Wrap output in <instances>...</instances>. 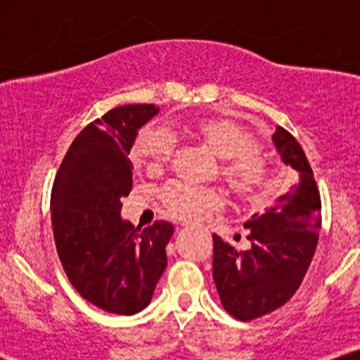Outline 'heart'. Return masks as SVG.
Instances as JSON below:
<instances>
[{"mask_svg":"<svg viewBox=\"0 0 360 360\" xmlns=\"http://www.w3.org/2000/svg\"><path fill=\"white\" fill-rule=\"evenodd\" d=\"M186 131L220 159L218 174L230 193L247 203H262L271 193L269 167L247 128L233 120L200 117L186 125ZM171 135L164 128L147 125L135 139L131 157L147 171H159L172 154ZM164 210L184 221H200L221 208V194L210 188L172 181L160 191Z\"/></svg>","mask_w":360,"mask_h":360,"instance_id":"b5f03b06","label":"heart"}]
</instances>
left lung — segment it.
<instances>
[{
    "mask_svg": "<svg viewBox=\"0 0 360 360\" xmlns=\"http://www.w3.org/2000/svg\"><path fill=\"white\" fill-rule=\"evenodd\" d=\"M276 150L298 181L245 229L252 247L237 252L213 235V279L223 308L242 321L254 320L291 300L307 274L318 243L321 201L298 140L283 127L272 135Z\"/></svg>",
    "mask_w": 360,
    "mask_h": 360,
    "instance_id": "1",
    "label": "left lung"
}]
</instances>
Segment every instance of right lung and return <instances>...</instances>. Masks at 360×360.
<instances>
[{"label":"right lung","mask_w":360,"mask_h":360,"mask_svg":"<svg viewBox=\"0 0 360 360\" xmlns=\"http://www.w3.org/2000/svg\"><path fill=\"white\" fill-rule=\"evenodd\" d=\"M157 113L155 105H125L94 120L74 139L52 188V230L65 274L86 301L117 315L150 303L174 233L167 221L140 230L120 214L131 191L128 154Z\"/></svg>","instance_id":"right-lung-1"}]
</instances>
